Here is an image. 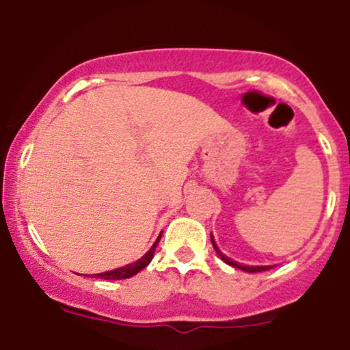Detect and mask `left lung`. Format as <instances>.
<instances>
[{"instance_id": "8db88e82", "label": "left lung", "mask_w": 350, "mask_h": 350, "mask_svg": "<svg viewBox=\"0 0 350 350\" xmlns=\"http://www.w3.org/2000/svg\"><path fill=\"white\" fill-rule=\"evenodd\" d=\"M210 237H211V244H213V249L216 250V254H218V255L221 256V260H223V262H226L228 265H231V267L241 268V269H242V271H247V273H258V271H267V269H269V268H273V267H247V265H241V263L234 262V260H231V258H228V256H224L223 254H221V250L218 249V245H216L215 239H213V236H211V234H210Z\"/></svg>"}]
</instances>
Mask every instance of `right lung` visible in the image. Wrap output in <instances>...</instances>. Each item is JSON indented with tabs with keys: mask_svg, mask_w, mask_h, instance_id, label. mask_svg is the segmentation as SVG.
Here are the masks:
<instances>
[{
	"mask_svg": "<svg viewBox=\"0 0 350 350\" xmlns=\"http://www.w3.org/2000/svg\"><path fill=\"white\" fill-rule=\"evenodd\" d=\"M161 239V234L158 236L157 242L152 245V249H150L147 254H145L142 258L137 260L135 263H131V265H126V267L122 268H116L113 269V271H106V273H98V274H94L95 278H100V280H109V281H116V280H126V278H131L137 274L139 271H142L145 267H148V263L152 262L153 258V254H154V249H157L158 242H160Z\"/></svg>",
	"mask_w": 350,
	"mask_h": 350,
	"instance_id": "obj_1",
	"label": "right lung"
}]
</instances>
